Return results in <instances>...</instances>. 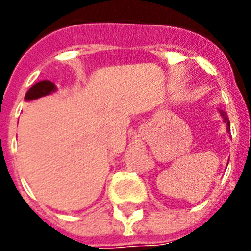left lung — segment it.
I'll return each mask as SVG.
<instances>
[{"instance_id":"1","label":"left lung","mask_w":251,"mask_h":251,"mask_svg":"<svg viewBox=\"0 0 251 251\" xmlns=\"http://www.w3.org/2000/svg\"><path fill=\"white\" fill-rule=\"evenodd\" d=\"M219 114H221V116L223 118V123L226 125V132H229V131H230V121H229L228 119V115H226V112H224L223 110H219Z\"/></svg>"}]
</instances>
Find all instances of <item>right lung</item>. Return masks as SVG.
Returning <instances> with one entry per match:
<instances>
[{
	"mask_svg": "<svg viewBox=\"0 0 251 251\" xmlns=\"http://www.w3.org/2000/svg\"><path fill=\"white\" fill-rule=\"evenodd\" d=\"M57 91V86L54 83H51L49 80H42L39 83L34 84L29 90L25 94V101H32V100L39 99L42 97H47V95H50V94L55 93Z\"/></svg>",
	"mask_w": 251,
	"mask_h": 251,
	"instance_id": "obj_1",
	"label": "right lung"
}]
</instances>
